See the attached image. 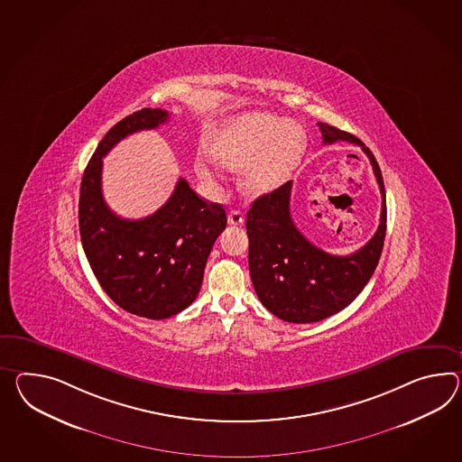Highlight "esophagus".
I'll list each match as a JSON object with an SVG mask.
<instances>
[{"instance_id":"obj_1","label":"esophagus","mask_w":462,"mask_h":462,"mask_svg":"<svg viewBox=\"0 0 462 462\" xmlns=\"http://www.w3.org/2000/svg\"><path fill=\"white\" fill-rule=\"evenodd\" d=\"M228 224L230 226H242L244 224V215L240 210H230L228 212Z\"/></svg>"}]
</instances>
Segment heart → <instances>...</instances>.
<instances>
[{
    "label": "heart",
    "mask_w": 462,
    "mask_h": 462,
    "mask_svg": "<svg viewBox=\"0 0 462 462\" xmlns=\"http://www.w3.org/2000/svg\"><path fill=\"white\" fill-rule=\"evenodd\" d=\"M305 148L300 126L273 115L252 113L236 116L215 134L208 152L226 169L242 170L240 183L250 195H263L279 189L292 175ZM203 179L212 171L200 162Z\"/></svg>",
    "instance_id": "obj_1"
}]
</instances>
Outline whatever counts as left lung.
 <instances>
[{"instance_id":"8db88e82","label":"left lung","mask_w":462,"mask_h":462,"mask_svg":"<svg viewBox=\"0 0 462 462\" xmlns=\"http://www.w3.org/2000/svg\"><path fill=\"white\" fill-rule=\"evenodd\" d=\"M324 143L338 140L359 145L369 157L383 195L381 224L371 240L350 255H332L315 247L291 217L292 181L265 193L247 214L248 269L254 289L267 310L285 322H319L347 305L371 281L385 238V190L383 173L371 150L357 136L319 124Z\"/></svg>"}]
</instances>
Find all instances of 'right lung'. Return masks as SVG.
Listing matches in <instances>:
<instances>
[{"label":"right lung","mask_w":462,"mask_h":462,"mask_svg":"<svg viewBox=\"0 0 462 462\" xmlns=\"http://www.w3.org/2000/svg\"><path fill=\"white\" fill-rule=\"evenodd\" d=\"M169 120L143 108L112 126L91 155L79 189V236L103 291L130 314L153 320L179 314L197 299L205 263L226 226V208L202 200L180 179L165 205L140 220L113 214L102 193L103 157L125 136Z\"/></svg>","instance_id":"obj_1"}]
</instances>
